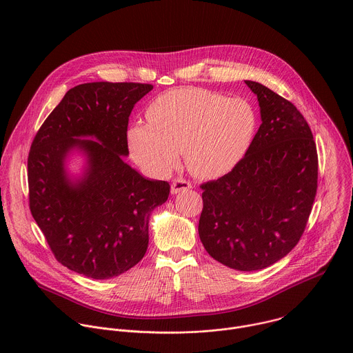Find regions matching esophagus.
<instances>
[{
    "instance_id": "34e87169",
    "label": "esophagus",
    "mask_w": 353,
    "mask_h": 353,
    "mask_svg": "<svg viewBox=\"0 0 353 353\" xmlns=\"http://www.w3.org/2000/svg\"><path fill=\"white\" fill-rule=\"evenodd\" d=\"M192 187V184L184 179H174L172 183V194H177L181 191H187Z\"/></svg>"
}]
</instances>
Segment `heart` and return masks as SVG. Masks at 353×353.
<instances>
[{
    "label": "heart",
    "mask_w": 353,
    "mask_h": 353,
    "mask_svg": "<svg viewBox=\"0 0 353 353\" xmlns=\"http://www.w3.org/2000/svg\"><path fill=\"white\" fill-rule=\"evenodd\" d=\"M148 124L128 130L134 161L166 176L184 150L188 170L204 179L233 170L248 154L259 128L256 109L244 99L203 89L179 88L162 93L146 109Z\"/></svg>",
    "instance_id": "obj_1"
}]
</instances>
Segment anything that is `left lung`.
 Wrapping results in <instances>:
<instances>
[{
	"label": "left lung",
	"instance_id": "left-lung-1",
	"mask_svg": "<svg viewBox=\"0 0 353 353\" xmlns=\"http://www.w3.org/2000/svg\"><path fill=\"white\" fill-rule=\"evenodd\" d=\"M257 94L261 125L248 154L228 174L201 184L198 233L208 254L239 271L267 268L299 243L317 192L319 157L296 106L270 88Z\"/></svg>",
	"mask_w": 353,
	"mask_h": 353
}]
</instances>
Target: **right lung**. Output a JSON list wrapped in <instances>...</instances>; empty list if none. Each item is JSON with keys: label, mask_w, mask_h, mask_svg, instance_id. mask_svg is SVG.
Returning a JSON list of instances; mask_svg holds the SVG:
<instances>
[{"label": "right lung", "mask_w": 353, "mask_h": 353, "mask_svg": "<svg viewBox=\"0 0 353 353\" xmlns=\"http://www.w3.org/2000/svg\"><path fill=\"white\" fill-rule=\"evenodd\" d=\"M152 89L137 82L74 86L33 138L28 157L32 216L56 260L88 278L119 276L137 265L148 248L149 215L169 196L168 181L142 177L121 158L128 155L132 108ZM74 147L88 157L78 182L63 169Z\"/></svg>", "instance_id": "add662e5"}]
</instances>
